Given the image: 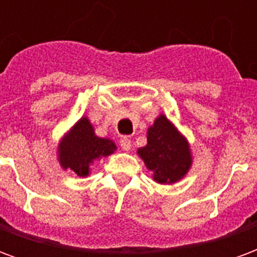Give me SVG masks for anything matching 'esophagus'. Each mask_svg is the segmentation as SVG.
Here are the masks:
<instances>
[{
	"label": "esophagus",
	"mask_w": 257,
	"mask_h": 257,
	"mask_svg": "<svg viewBox=\"0 0 257 257\" xmlns=\"http://www.w3.org/2000/svg\"><path fill=\"white\" fill-rule=\"evenodd\" d=\"M119 145L122 147V150L129 151L131 150V147H132V142H131V139H128V138H122L121 142H119Z\"/></svg>",
	"instance_id": "34e87169"
}]
</instances>
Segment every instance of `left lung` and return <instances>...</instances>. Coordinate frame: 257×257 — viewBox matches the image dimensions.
<instances>
[{
    "instance_id": "left-lung-1",
    "label": "left lung",
    "mask_w": 257,
    "mask_h": 257,
    "mask_svg": "<svg viewBox=\"0 0 257 257\" xmlns=\"http://www.w3.org/2000/svg\"><path fill=\"white\" fill-rule=\"evenodd\" d=\"M138 156L160 184H173L182 180L193 165L186 136L164 114H160L147 129V145L140 147Z\"/></svg>"
}]
</instances>
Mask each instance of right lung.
<instances>
[{
    "label": "right lung",
    "instance_id": "obj_1",
    "mask_svg": "<svg viewBox=\"0 0 257 257\" xmlns=\"http://www.w3.org/2000/svg\"><path fill=\"white\" fill-rule=\"evenodd\" d=\"M117 146L111 139L96 136L88 117H82L67 131L58 146V161L64 171L86 178L90 165L103 157L112 154Z\"/></svg>",
    "mask_w": 257,
    "mask_h": 257
}]
</instances>
